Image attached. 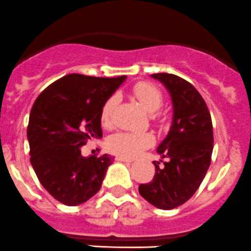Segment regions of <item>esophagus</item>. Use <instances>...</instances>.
Here are the masks:
<instances>
[{
	"instance_id": "obj_1",
	"label": "esophagus",
	"mask_w": 251,
	"mask_h": 251,
	"mask_svg": "<svg viewBox=\"0 0 251 251\" xmlns=\"http://www.w3.org/2000/svg\"><path fill=\"white\" fill-rule=\"evenodd\" d=\"M116 160L117 161H124V163H132L133 157H127V156H121V155H118V156H116Z\"/></svg>"
}]
</instances>
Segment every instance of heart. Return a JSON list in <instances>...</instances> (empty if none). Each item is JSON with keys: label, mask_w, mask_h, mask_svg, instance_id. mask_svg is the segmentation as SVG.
Segmentation results:
<instances>
[{"label": "heart", "mask_w": 251, "mask_h": 251, "mask_svg": "<svg viewBox=\"0 0 251 251\" xmlns=\"http://www.w3.org/2000/svg\"><path fill=\"white\" fill-rule=\"evenodd\" d=\"M133 95L145 111L154 113L163 106V92L149 82H139L133 87ZM117 104V96H111L102 104L100 121L103 127H112L113 111ZM154 143V137L148 132H119L107 139L106 147L111 152L121 156H134Z\"/></svg>", "instance_id": "heart-1"}]
</instances>
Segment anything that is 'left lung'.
I'll return each instance as SVG.
<instances>
[{"mask_svg":"<svg viewBox=\"0 0 251 251\" xmlns=\"http://www.w3.org/2000/svg\"><path fill=\"white\" fill-rule=\"evenodd\" d=\"M151 77L170 94L174 116L170 130L156 150L168 160L163 168L154 161V178L142 183L139 193L156 208L173 209L188 201L206 176L213 151V127L206 102L188 81L166 73Z\"/></svg>","mask_w":251,"mask_h":251,"instance_id":"8db88e82","label":"left lung"}]
</instances>
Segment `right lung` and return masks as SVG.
Instances as JSON below:
<instances>
[{
  "label": "right lung",
  "mask_w": 251,
  "mask_h": 251,
  "mask_svg": "<svg viewBox=\"0 0 251 251\" xmlns=\"http://www.w3.org/2000/svg\"><path fill=\"white\" fill-rule=\"evenodd\" d=\"M124 80L126 76L70 74L48 86L35 100L27 128L30 164L56 201L77 206L101 188L114 157H85L81 147L102 138L101 107Z\"/></svg>",
  "instance_id": "1"
}]
</instances>
